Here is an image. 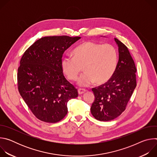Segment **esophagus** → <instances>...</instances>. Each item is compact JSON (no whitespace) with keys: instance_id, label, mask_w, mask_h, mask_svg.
I'll return each instance as SVG.
<instances>
[{"instance_id":"1","label":"esophagus","mask_w":157,"mask_h":157,"mask_svg":"<svg viewBox=\"0 0 157 157\" xmlns=\"http://www.w3.org/2000/svg\"><path fill=\"white\" fill-rule=\"evenodd\" d=\"M86 91V89H81V88L78 89V94H82L84 93H85Z\"/></svg>"}]
</instances>
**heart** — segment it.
<instances>
[{
  "label": "heart",
  "mask_w": 157,
  "mask_h": 157,
  "mask_svg": "<svg viewBox=\"0 0 157 157\" xmlns=\"http://www.w3.org/2000/svg\"><path fill=\"white\" fill-rule=\"evenodd\" d=\"M73 57L64 56L61 59L63 71L67 78L78 80L80 86L86 87L94 82L100 84L107 82L116 71L118 61L116 48L110 44H100L86 41L78 45L73 52Z\"/></svg>",
  "instance_id": "obj_1"
}]
</instances>
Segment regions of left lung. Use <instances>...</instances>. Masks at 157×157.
Instances as JSON below:
<instances>
[{
  "label": "left lung",
  "instance_id": "1",
  "mask_svg": "<svg viewBox=\"0 0 157 157\" xmlns=\"http://www.w3.org/2000/svg\"><path fill=\"white\" fill-rule=\"evenodd\" d=\"M119 49V61L115 72L107 82L92 89L95 100L92 115L98 121H109L119 116L137 86V69L127 47L114 38Z\"/></svg>",
  "mask_w": 157,
  "mask_h": 157
}]
</instances>
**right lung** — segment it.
<instances>
[{"label":"right lung","mask_w":157,"mask_h":157,"mask_svg":"<svg viewBox=\"0 0 157 157\" xmlns=\"http://www.w3.org/2000/svg\"><path fill=\"white\" fill-rule=\"evenodd\" d=\"M80 36H44L24 53L18 68L20 96L39 120L56 123L68 113L67 103L78 96L77 89L67 80L61 62L65 50Z\"/></svg>","instance_id":"right-lung-1"}]
</instances>
